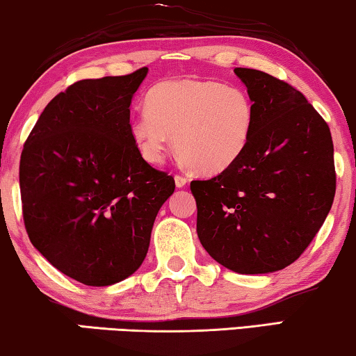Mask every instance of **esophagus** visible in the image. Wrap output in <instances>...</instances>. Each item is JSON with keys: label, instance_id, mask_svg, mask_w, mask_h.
<instances>
[{"label": "esophagus", "instance_id": "34e87169", "mask_svg": "<svg viewBox=\"0 0 356 356\" xmlns=\"http://www.w3.org/2000/svg\"><path fill=\"white\" fill-rule=\"evenodd\" d=\"M186 183H188V178L186 177H183V175H179V173L175 175V184H177L178 188L186 186Z\"/></svg>", "mask_w": 356, "mask_h": 356}]
</instances>
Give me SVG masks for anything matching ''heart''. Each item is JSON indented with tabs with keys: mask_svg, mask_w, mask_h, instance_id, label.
Here are the masks:
<instances>
[{
	"mask_svg": "<svg viewBox=\"0 0 356 356\" xmlns=\"http://www.w3.org/2000/svg\"><path fill=\"white\" fill-rule=\"evenodd\" d=\"M255 109L245 91L215 80L179 79L147 91L130 133L146 162L162 163L173 144L195 172H225L249 146Z\"/></svg>",
	"mask_w": 356,
	"mask_h": 356,
	"instance_id": "heart-1",
	"label": "heart"
}]
</instances>
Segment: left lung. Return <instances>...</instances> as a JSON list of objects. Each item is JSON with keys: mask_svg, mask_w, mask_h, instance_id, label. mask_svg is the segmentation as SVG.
Masks as SVG:
<instances>
[{"mask_svg": "<svg viewBox=\"0 0 356 356\" xmlns=\"http://www.w3.org/2000/svg\"><path fill=\"white\" fill-rule=\"evenodd\" d=\"M255 109L241 159L191 181L197 236L213 260L241 275L293 264L321 228L336 194L331 130L307 97L261 70L238 67Z\"/></svg>", "mask_w": 356, "mask_h": 356, "instance_id": "1", "label": "left lung"}]
</instances>
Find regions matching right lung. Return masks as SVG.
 Returning <instances> with one entry per match:
<instances>
[{"label": "right lung", "instance_id": "1", "mask_svg": "<svg viewBox=\"0 0 356 356\" xmlns=\"http://www.w3.org/2000/svg\"><path fill=\"white\" fill-rule=\"evenodd\" d=\"M147 67L80 80L49 101L20 156L30 242L86 286L133 275L175 179L144 161L130 133V104Z\"/></svg>", "mask_w": 356, "mask_h": 356}]
</instances>
